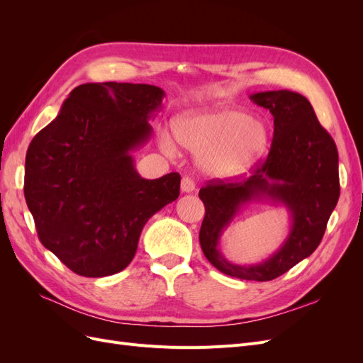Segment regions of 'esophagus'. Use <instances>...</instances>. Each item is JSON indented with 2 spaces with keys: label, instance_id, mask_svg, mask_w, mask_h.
I'll use <instances>...</instances> for the list:
<instances>
[{
  "label": "esophagus",
  "instance_id": "esophagus-1",
  "mask_svg": "<svg viewBox=\"0 0 363 363\" xmlns=\"http://www.w3.org/2000/svg\"><path fill=\"white\" fill-rule=\"evenodd\" d=\"M180 188H182L183 194H191L195 191V183L189 177H183L182 183H180Z\"/></svg>",
  "mask_w": 363,
  "mask_h": 363
}]
</instances>
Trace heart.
<instances>
[{"label":"heart","mask_w":363,"mask_h":363,"mask_svg":"<svg viewBox=\"0 0 363 363\" xmlns=\"http://www.w3.org/2000/svg\"><path fill=\"white\" fill-rule=\"evenodd\" d=\"M172 135L160 133L163 150L175 155V138L184 150L199 152V168L215 179H233L250 171L267 155L272 139L265 119L224 103L179 115L172 123Z\"/></svg>","instance_id":"obj_1"}]
</instances>
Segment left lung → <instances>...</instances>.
I'll use <instances>...</instances> for the list:
<instances>
[{"instance_id": "left-lung-1", "label": "left lung", "mask_w": 363, "mask_h": 363, "mask_svg": "<svg viewBox=\"0 0 363 363\" xmlns=\"http://www.w3.org/2000/svg\"><path fill=\"white\" fill-rule=\"evenodd\" d=\"M274 116V138L267 160L244 182H211L200 189L206 215L200 244L206 259L225 276L268 281L309 257L320 245L339 200L337 148L321 127L307 98L291 91L250 95ZM250 203L283 205L290 212V233L267 259L251 266L230 262L218 242L235 215Z\"/></svg>"}]
</instances>
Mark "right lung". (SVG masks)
<instances>
[{"instance_id":"right-lung-1","label":"right lung","mask_w":363,"mask_h":363,"mask_svg":"<svg viewBox=\"0 0 363 363\" xmlns=\"http://www.w3.org/2000/svg\"><path fill=\"white\" fill-rule=\"evenodd\" d=\"M163 96L152 84L84 83L31 140L27 206L43 247L79 276L123 271L148 219L179 199L177 172L145 180L131 155L151 139Z\"/></svg>"}]
</instances>
